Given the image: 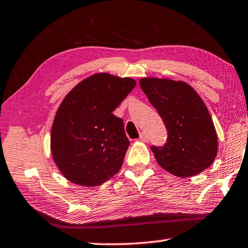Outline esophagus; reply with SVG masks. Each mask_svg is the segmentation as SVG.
I'll return each instance as SVG.
<instances>
[{"label":"esophagus","instance_id":"esophagus-1","mask_svg":"<svg viewBox=\"0 0 248 248\" xmlns=\"http://www.w3.org/2000/svg\"><path fill=\"white\" fill-rule=\"evenodd\" d=\"M140 140H141V141H146V140H148V136L146 135V133H141V134H140Z\"/></svg>","mask_w":248,"mask_h":248}]
</instances>
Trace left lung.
<instances>
[{
    "label": "left lung",
    "mask_w": 248,
    "mask_h": 248,
    "mask_svg": "<svg viewBox=\"0 0 248 248\" xmlns=\"http://www.w3.org/2000/svg\"><path fill=\"white\" fill-rule=\"evenodd\" d=\"M140 86L168 132L161 147L152 146L160 167L177 177H192L213 164L217 135L205 104L184 81L141 78Z\"/></svg>",
    "instance_id": "obj_1"
}]
</instances>
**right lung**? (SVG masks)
I'll use <instances>...</instances> for the list:
<instances>
[{
    "label": "right lung",
    "instance_id": "obj_1",
    "mask_svg": "<svg viewBox=\"0 0 248 248\" xmlns=\"http://www.w3.org/2000/svg\"><path fill=\"white\" fill-rule=\"evenodd\" d=\"M135 86L132 78L101 72L64 96L51 126L50 149L66 179L95 186L120 171L129 140L123 120L113 111Z\"/></svg>",
    "mask_w": 248,
    "mask_h": 248
}]
</instances>
